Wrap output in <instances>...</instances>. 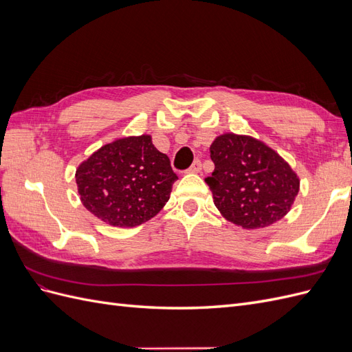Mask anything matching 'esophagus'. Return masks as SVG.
<instances>
[{"label": "esophagus", "mask_w": 352, "mask_h": 352, "mask_svg": "<svg viewBox=\"0 0 352 352\" xmlns=\"http://www.w3.org/2000/svg\"><path fill=\"white\" fill-rule=\"evenodd\" d=\"M201 162H199V160H195V162H194V164L192 166H190L188 170H186V172L188 173H199L201 172Z\"/></svg>", "instance_id": "obj_1"}]
</instances>
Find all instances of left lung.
<instances>
[{
    "mask_svg": "<svg viewBox=\"0 0 352 352\" xmlns=\"http://www.w3.org/2000/svg\"><path fill=\"white\" fill-rule=\"evenodd\" d=\"M214 172L206 177L220 214L243 229H261L283 219L300 192V177L263 141L223 133L212 141Z\"/></svg>",
    "mask_w": 352,
    "mask_h": 352,
    "instance_id": "1",
    "label": "left lung"
}]
</instances>
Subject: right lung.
Returning <instances> with one entry per match:
<instances>
[{"label": "right lung", "mask_w": 352, "mask_h": 352, "mask_svg": "<svg viewBox=\"0 0 352 352\" xmlns=\"http://www.w3.org/2000/svg\"><path fill=\"white\" fill-rule=\"evenodd\" d=\"M177 179L151 135L126 136L102 145L76 168L82 204L116 228H135L157 216Z\"/></svg>", "instance_id": "1"}]
</instances>
